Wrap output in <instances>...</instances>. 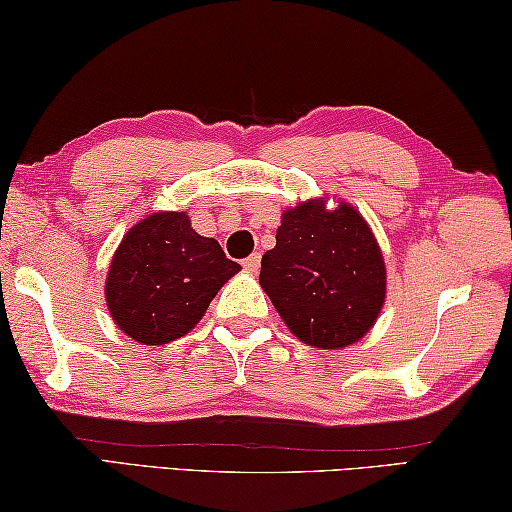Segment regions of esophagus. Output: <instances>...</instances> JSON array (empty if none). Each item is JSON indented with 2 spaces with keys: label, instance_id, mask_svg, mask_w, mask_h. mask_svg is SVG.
I'll list each match as a JSON object with an SVG mask.
<instances>
[{
  "label": "esophagus",
  "instance_id": "obj_1",
  "mask_svg": "<svg viewBox=\"0 0 512 512\" xmlns=\"http://www.w3.org/2000/svg\"><path fill=\"white\" fill-rule=\"evenodd\" d=\"M259 264H262V259H259V255H250L248 259H244V268L248 273H257L259 271Z\"/></svg>",
  "mask_w": 512,
  "mask_h": 512
}]
</instances>
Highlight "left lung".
Here are the masks:
<instances>
[{
	"label": "left lung",
	"instance_id": "left-lung-1",
	"mask_svg": "<svg viewBox=\"0 0 512 512\" xmlns=\"http://www.w3.org/2000/svg\"><path fill=\"white\" fill-rule=\"evenodd\" d=\"M259 284L302 343L339 350L375 325L386 298V266L352 205L327 210L325 201L311 198L282 214Z\"/></svg>",
	"mask_w": 512,
	"mask_h": 512
}]
</instances>
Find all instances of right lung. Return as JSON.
<instances>
[{
	"mask_svg": "<svg viewBox=\"0 0 512 512\" xmlns=\"http://www.w3.org/2000/svg\"><path fill=\"white\" fill-rule=\"evenodd\" d=\"M241 266L201 237L185 212H155L121 239L106 277L115 325L142 345L185 336Z\"/></svg>",
	"mask_w": 512,
	"mask_h": 512,
	"instance_id": "right-lung-1",
	"label": "right lung"
}]
</instances>
